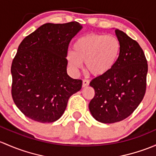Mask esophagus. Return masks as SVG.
Returning <instances> with one entry per match:
<instances>
[{"label":"esophagus","instance_id":"34e87169","mask_svg":"<svg viewBox=\"0 0 156 156\" xmlns=\"http://www.w3.org/2000/svg\"><path fill=\"white\" fill-rule=\"evenodd\" d=\"M89 80H86V79H84L83 80V87H86V86H88L89 85Z\"/></svg>","mask_w":156,"mask_h":156}]
</instances>
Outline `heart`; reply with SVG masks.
Instances as JSON below:
<instances>
[{
	"mask_svg": "<svg viewBox=\"0 0 156 156\" xmlns=\"http://www.w3.org/2000/svg\"><path fill=\"white\" fill-rule=\"evenodd\" d=\"M121 44L113 35L91 34L78 38L73 44V51L67 53L69 66L74 71L82 67V62L94 76L107 73L114 66L119 56Z\"/></svg>",
	"mask_w": 156,
	"mask_h": 156,
	"instance_id": "1",
	"label": "heart"
}]
</instances>
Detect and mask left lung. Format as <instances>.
I'll return each mask as SVG.
<instances>
[{"mask_svg": "<svg viewBox=\"0 0 156 156\" xmlns=\"http://www.w3.org/2000/svg\"><path fill=\"white\" fill-rule=\"evenodd\" d=\"M119 56L109 71L93 79L94 96L89 110L97 121L114 123L129 116L145 95L148 65L142 48L126 33L115 30Z\"/></svg>", "mask_w": 156, "mask_h": 156, "instance_id": "1", "label": "left lung"}]
</instances>
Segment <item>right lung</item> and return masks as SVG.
<instances>
[{
	"mask_svg": "<svg viewBox=\"0 0 156 156\" xmlns=\"http://www.w3.org/2000/svg\"><path fill=\"white\" fill-rule=\"evenodd\" d=\"M77 22L46 23L19 44L12 62V97L25 116L53 122L65 112L83 81L67 73L69 43L82 29Z\"/></svg>",
	"mask_w": 156,
	"mask_h": 156,
	"instance_id": "obj_1",
	"label": "right lung"
}]
</instances>
